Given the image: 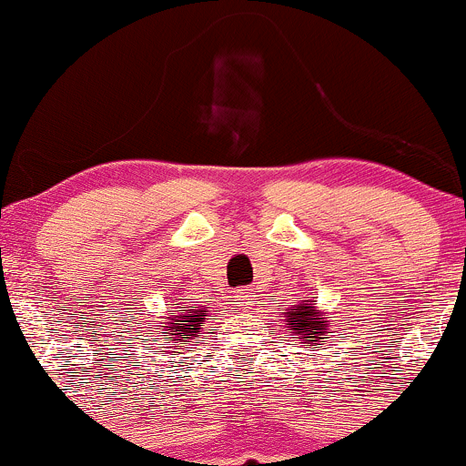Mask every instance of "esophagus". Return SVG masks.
I'll return each instance as SVG.
<instances>
[{"label":"esophagus","instance_id":"esophagus-1","mask_svg":"<svg viewBox=\"0 0 466 466\" xmlns=\"http://www.w3.org/2000/svg\"><path fill=\"white\" fill-rule=\"evenodd\" d=\"M233 298H235V304L242 309H251L258 304V295H255L253 289H238Z\"/></svg>","mask_w":466,"mask_h":466}]
</instances>
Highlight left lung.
<instances>
[{
	"label": "left lung",
	"mask_w": 466,
	"mask_h": 466,
	"mask_svg": "<svg viewBox=\"0 0 466 466\" xmlns=\"http://www.w3.org/2000/svg\"><path fill=\"white\" fill-rule=\"evenodd\" d=\"M284 329L298 339L302 347L318 349L319 344L327 342V335L331 333V324H329L327 315L319 307H315V299H298L291 302L282 313Z\"/></svg>",
	"instance_id": "left-lung-1"
}]
</instances>
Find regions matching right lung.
Instances as JSON below:
<instances>
[{"label": "right lung", "mask_w": 466, "mask_h": 466, "mask_svg": "<svg viewBox=\"0 0 466 466\" xmlns=\"http://www.w3.org/2000/svg\"><path fill=\"white\" fill-rule=\"evenodd\" d=\"M175 311L162 315L155 324H148V338L155 344L153 349H162L164 353L179 355L188 351L193 342L202 331L204 322L211 319V307H199V304L179 302L173 307Z\"/></svg>", "instance_id": "right-lung-1"}]
</instances>
